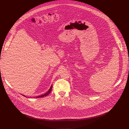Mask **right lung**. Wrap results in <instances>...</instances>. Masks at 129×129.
I'll list each match as a JSON object with an SVG mask.
<instances>
[{
  "label": "right lung",
  "instance_id": "right-lung-1",
  "mask_svg": "<svg viewBox=\"0 0 129 129\" xmlns=\"http://www.w3.org/2000/svg\"><path fill=\"white\" fill-rule=\"evenodd\" d=\"M52 86H53V85H51V87H50V88L49 89V90L46 93H45L44 94H43V95H40V96H36V98H42V97H44V96H47V95H48L51 93V91H52ZM23 96H25L24 95H23Z\"/></svg>",
  "mask_w": 129,
  "mask_h": 129
}]
</instances>
